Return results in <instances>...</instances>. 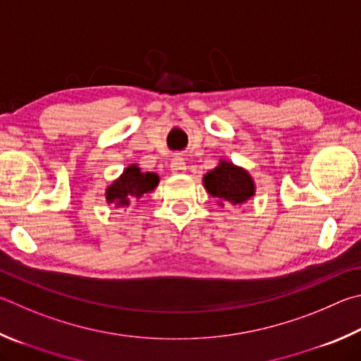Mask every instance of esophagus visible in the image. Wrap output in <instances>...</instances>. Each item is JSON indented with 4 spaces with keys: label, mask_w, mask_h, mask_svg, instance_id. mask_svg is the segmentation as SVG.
I'll list each match as a JSON object with an SVG mask.
<instances>
[{
    "label": "esophagus",
    "mask_w": 361,
    "mask_h": 361,
    "mask_svg": "<svg viewBox=\"0 0 361 361\" xmlns=\"http://www.w3.org/2000/svg\"><path fill=\"white\" fill-rule=\"evenodd\" d=\"M170 170H172L173 173L185 172V170H186L185 158H183V156H175V158L172 159V162H170Z\"/></svg>",
    "instance_id": "1"
}]
</instances>
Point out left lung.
Segmentation results:
<instances>
[{
    "mask_svg": "<svg viewBox=\"0 0 361 361\" xmlns=\"http://www.w3.org/2000/svg\"><path fill=\"white\" fill-rule=\"evenodd\" d=\"M208 194L219 199V203L240 205L254 195V183L243 169L235 167L231 162H221L203 178Z\"/></svg>",
    "mask_w": 361,
    "mask_h": 361,
    "instance_id": "1",
    "label": "left lung"
}]
</instances>
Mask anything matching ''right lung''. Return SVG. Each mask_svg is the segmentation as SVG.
Returning <instances> with one entry per match:
<instances>
[{
  "label": "right lung",
  "instance_id": "right-lung-1",
  "mask_svg": "<svg viewBox=\"0 0 361 361\" xmlns=\"http://www.w3.org/2000/svg\"><path fill=\"white\" fill-rule=\"evenodd\" d=\"M159 178L156 173H142L137 166H130L124 173L118 178L112 186L107 189V200L112 203L116 202L118 205H129L135 199H140L143 194L158 186Z\"/></svg>",
  "mask_w": 361,
  "mask_h": 361
}]
</instances>
